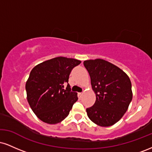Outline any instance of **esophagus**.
<instances>
[{
    "label": "esophagus",
    "mask_w": 152,
    "mask_h": 152,
    "mask_svg": "<svg viewBox=\"0 0 152 152\" xmlns=\"http://www.w3.org/2000/svg\"><path fill=\"white\" fill-rule=\"evenodd\" d=\"M82 96H83V93H78V99H81L82 98Z\"/></svg>",
    "instance_id": "1"
}]
</instances>
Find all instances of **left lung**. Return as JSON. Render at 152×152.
Returning <instances> with one entry per match:
<instances>
[{"label":"left lung","instance_id":"1","mask_svg":"<svg viewBox=\"0 0 152 152\" xmlns=\"http://www.w3.org/2000/svg\"><path fill=\"white\" fill-rule=\"evenodd\" d=\"M96 96L95 104L87 108L88 118L101 126L114 125L121 119L132 100V83L121 69L103 59L84 61Z\"/></svg>","mask_w":152,"mask_h":152}]
</instances>
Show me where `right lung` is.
<instances>
[{
	"instance_id": "add662e5",
	"label": "right lung",
	"mask_w": 152,
	"mask_h": 152,
	"mask_svg": "<svg viewBox=\"0 0 152 152\" xmlns=\"http://www.w3.org/2000/svg\"><path fill=\"white\" fill-rule=\"evenodd\" d=\"M80 64L81 61L74 58L56 57L38 64L31 70L26 83L27 100L41 121L56 124L69 114L78 100L77 93L71 91L69 84V75Z\"/></svg>"
}]
</instances>
